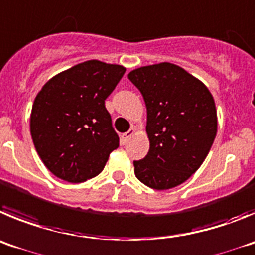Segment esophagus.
Listing matches in <instances>:
<instances>
[{
	"instance_id": "34e87169",
	"label": "esophagus",
	"mask_w": 255,
	"mask_h": 255,
	"mask_svg": "<svg viewBox=\"0 0 255 255\" xmlns=\"http://www.w3.org/2000/svg\"><path fill=\"white\" fill-rule=\"evenodd\" d=\"M134 133H136V129H129L128 130V132H126V133H123L122 134V143L125 144V143H127L128 142V139L130 138V137L133 136V134H134Z\"/></svg>"
}]
</instances>
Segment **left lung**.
<instances>
[{
	"label": "left lung",
	"mask_w": 255,
	"mask_h": 255,
	"mask_svg": "<svg viewBox=\"0 0 255 255\" xmlns=\"http://www.w3.org/2000/svg\"><path fill=\"white\" fill-rule=\"evenodd\" d=\"M147 111L150 150L133 161L139 182L157 190L178 187L205 161L217 133L215 100L201 80L161 62L128 73Z\"/></svg>",
	"instance_id": "obj_1"
}]
</instances>
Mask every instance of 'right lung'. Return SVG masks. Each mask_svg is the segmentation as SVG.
I'll use <instances>...</instances> for the list:
<instances>
[{
	"label": "right lung",
	"instance_id": "right-lung-1",
	"mask_svg": "<svg viewBox=\"0 0 255 255\" xmlns=\"http://www.w3.org/2000/svg\"><path fill=\"white\" fill-rule=\"evenodd\" d=\"M126 72L91 59L57 73L36 95L30 133L43 164L57 178L82 183L99 175L119 137L105 99Z\"/></svg>",
	"mask_w": 255,
	"mask_h": 255
}]
</instances>
